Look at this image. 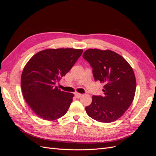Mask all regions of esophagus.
<instances>
[{"label": "esophagus", "mask_w": 156, "mask_h": 156, "mask_svg": "<svg viewBox=\"0 0 156 156\" xmlns=\"http://www.w3.org/2000/svg\"><path fill=\"white\" fill-rule=\"evenodd\" d=\"M75 97H76V98H79L80 97H81V96H82V94H79V93H78V92H75Z\"/></svg>", "instance_id": "esophagus-1"}]
</instances>
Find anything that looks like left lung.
<instances>
[{
	"instance_id": "8db88e82",
	"label": "left lung",
	"mask_w": 156,
	"mask_h": 156,
	"mask_svg": "<svg viewBox=\"0 0 156 156\" xmlns=\"http://www.w3.org/2000/svg\"><path fill=\"white\" fill-rule=\"evenodd\" d=\"M83 57L90 64L95 81L104 83V96H93L85 108L92 119L110 123L123 115L133 101L136 79L133 68L124 58L111 50L89 49Z\"/></svg>"
}]
</instances>
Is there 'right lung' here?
<instances>
[{"instance_id":"obj_1","label":"right lung","mask_w":156,"mask_h":156,"mask_svg":"<svg viewBox=\"0 0 156 156\" xmlns=\"http://www.w3.org/2000/svg\"><path fill=\"white\" fill-rule=\"evenodd\" d=\"M83 49H48L35 54L23 70V97L35 114L45 120L60 119L67 112L74 94L55 84L72 69Z\"/></svg>"}]
</instances>
